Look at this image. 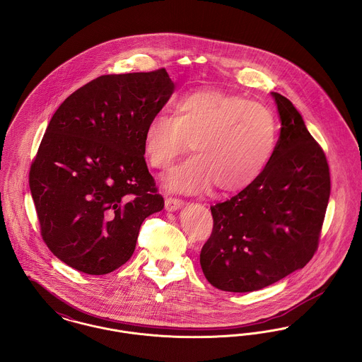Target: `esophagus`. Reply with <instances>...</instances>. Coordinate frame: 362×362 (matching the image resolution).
I'll use <instances>...</instances> for the list:
<instances>
[{
  "label": "esophagus",
  "instance_id": "obj_1",
  "mask_svg": "<svg viewBox=\"0 0 362 362\" xmlns=\"http://www.w3.org/2000/svg\"><path fill=\"white\" fill-rule=\"evenodd\" d=\"M183 208V201L176 198H167L165 199V211L168 212H176Z\"/></svg>",
  "mask_w": 362,
  "mask_h": 362
}]
</instances>
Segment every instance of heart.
Masks as SVG:
<instances>
[{"label":"heart","instance_id":"b5f03b06","mask_svg":"<svg viewBox=\"0 0 362 362\" xmlns=\"http://www.w3.org/2000/svg\"><path fill=\"white\" fill-rule=\"evenodd\" d=\"M274 113L245 97L204 88L180 97L173 117L154 115L145 128L144 148L154 168H165L190 149L195 157L170 168L164 186L172 192H242L268 165L276 148Z\"/></svg>","mask_w":362,"mask_h":362}]
</instances>
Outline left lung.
Instances as JSON below:
<instances>
[{
  "instance_id": "8db88e82",
  "label": "left lung",
  "mask_w": 362,
  "mask_h": 362,
  "mask_svg": "<svg viewBox=\"0 0 362 362\" xmlns=\"http://www.w3.org/2000/svg\"><path fill=\"white\" fill-rule=\"evenodd\" d=\"M280 119L275 151L252 186L211 208L199 262L218 290L250 293L302 269L315 255L331 182L327 158L290 100L271 93Z\"/></svg>"
}]
</instances>
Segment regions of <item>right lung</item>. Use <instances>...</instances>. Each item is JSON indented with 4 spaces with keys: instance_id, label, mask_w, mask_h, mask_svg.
Wrapping results in <instances>:
<instances>
[{
    "instance_id": "1",
    "label": "right lung",
    "mask_w": 362,
    "mask_h": 362,
    "mask_svg": "<svg viewBox=\"0 0 362 362\" xmlns=\"http://www.w3.org/2000/svg\"><path fill=\"white\" fill-rule=\"evenodd\" d=\"M175 83L163 68L100 76L56 110L30 170L43 240L66 265L105 275L126 264L164 199L145 161L150 119Z\"/></svg>"
}]
</instances>
